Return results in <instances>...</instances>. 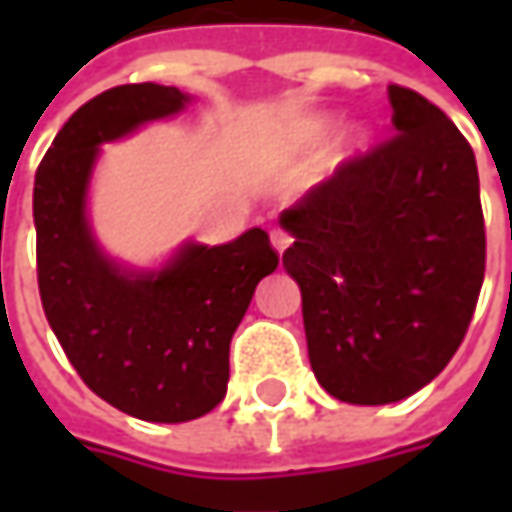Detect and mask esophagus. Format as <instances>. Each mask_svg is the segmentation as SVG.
I'll return each mask as SVG.
<instances>
[{"instance_id": "1", "label": "esophagus", "mask_w": 512, "mask_h": 512, "mask_svg": "<svg viewBox=\"0 0 512 512\" xmlns=\"http://www.w3.org/2000/svg\"><path fill=\"white\" fill-rule=\"evenodd\" d=\"M270 242H273V247H276L279 253H285L287 245H290L293 239H290V233H287V230H282V227H273V230H270Z\"/></svg>"}]
</instances>
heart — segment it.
Wrapping results in <instances>:
<instances>
[{
  "instance_id": "heart-1",
  "label": "heart",
  "mask_w": 512,
  "mask_h": 512,
  "mask_svg": "<svg viewBox=\"0 0 512 512\" xmlns=\"http://www.w3.org/2000/svg\"><path fill=\"white\" fill-rule=\"evenodd\" d=\"M327 130H330V119H325V116H319V119H310V122L305 125V130H302V139L313 145V142L325 139ZM359 139H362L359 133H347V136H344V142H347V145H356Z\"/></svg>"
}]
</instances>
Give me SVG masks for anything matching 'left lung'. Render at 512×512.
<instances>
[{"label":"left lung","mask_w":512,"mask_h":512,"mask_svg":"<svg viewBox=\"0 0 512 512\" xmlns=\"http://www.w3.org/2000/svg\"><path fill=\"white\" fill-rule=\"evenodd\" d=\"M396 136L342 162L279 222L307 356L339 402L390 404L442 373L484 282L476 156L422 93L390 85Z\"/></svg>","instance_id":"1"}]
</instances>
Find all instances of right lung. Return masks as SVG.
<instances>
[{
    "label": "right lung",
    "mask_w": 512,
    "mask_h": 512,
    "mask_svg": "<svg viewBox=\"0 0 512 512\" xmlns=\"http://www.w3.org/2000/svg\"><path fill=\"white\" fill-rule=\"evenodd\" d=\"M165 85H119L65 122L33 182L39 296L65 356L90 390L145 422H190L225 399L230 339L256 285L279 265L262 227L219 247L185 245L153 273L96 247L85 196L102 142L185 108Z\"/></svg>",
    "instance_id": "add662e5"
}]
</instances>
